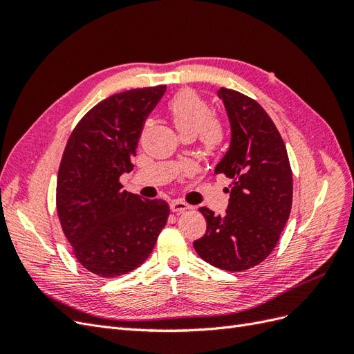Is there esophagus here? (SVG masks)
<instances>
[{
	"label": "esophagus",
	"mask_w": 354,
	"mask_h": 354,
	"mask_svg": "<svg viewBox=\"0 0 354 354\" xmlns=\"http://www.w3.org/2000/svg\"><path fill=\"white\" fill-rule=\"evenodd\" d=\"M169 207H171V211L176 212V214H180V212H183V211L190 208L187 203L183 202V201H173L169 203Z\"/></svg>",
	"instance_id": "1"
}]
</instances>
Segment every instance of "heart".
Masks as SVG:
<instances>
[{
  "mask_svg": "<svg viewBox=\"0 0 354 354\" xmlns=\"http://www.w3.org/2000/svg\"><path fill=\"white\" fill-rule=\"evenodd\" d=\"M168 115L181 138L194 140L201 136V142L209 153L221 147L224 138L223 127L211 120V108L195 91L183 90L177 93L168 102Z\"/></svg>",
  "mask_w": 354,
  "mask_h": 354,
  "instance_id": "b5f03b06",
  "label": "heart"
}]
</instances>
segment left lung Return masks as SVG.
I'll return each instance as SVG.
<instances>
[{
    "mask_svg": "<svg viewBox=\"0 0 354 354\" xmlns=\"http://www.w3.org/2000/svg\"><path fill=\"white\" fill-rule=\"evenodd\" d=\"M230 125L227 152L214 169L233 180L224 216L199 211L207 232L194 242L211 266L242 272L260 264L273 251L292 205V171L286 147L270 116L255 100L220 88Z\"/></svg>",
    "mask_w": 354,
    "mask_h": 354,
    "instance_id": "1",
    "label": "left lung"
}]
</instances>
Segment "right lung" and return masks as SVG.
Returning a JSON list of instances; mask_svg holds the SVG:
<instances>
[{
	"instance_id": "1",
	"label": "right lung",
	"mask_w": 354,
	"mask_h": 354,
	"mask_svg": "<svg viewBox=\"0 0 354 354\" xmlns=\"http://www.w3.org/2000/svg\"><path fill=\"white\" fill-rule=\"evenodd\" d=\"M165 85L134 88L102 100L75 127L57 174V214L77 260L100 277L137 269L151 255L169 207L122 189L133 169L143 122Z\"/></svg>"
}]
</instances>
